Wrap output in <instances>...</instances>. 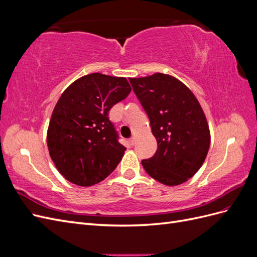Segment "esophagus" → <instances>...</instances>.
Listing matches in <instances>:
<instances>
[{
	"label": "esophagus",
	"mask_w": 257,
	"mask_h": 257,
	"mask_svg": "<svg viewBox=\"0 0 257 257\" xmlns=\"http://www.w3.org/2000/svg\"><path fill=\"white\" fill-rule=\"evenodd\" d=\"M136 144V138L135 137H132L131 139H130V145L131 146H134Z\"/></svg>",
	"instance_id": "esophagus-1"
}]
</instances>
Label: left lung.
I'll list each match as a JSON object with an SVG mask.
<instances>
[{"label":"left lung","mask_w":257,"mask_h":257,"mask_svg":"<svg viewBox=\"0 0 257 257\" xmlns=\"http://www.w3.org/2000/svg\"><path fill=\"white\" fill-rule=\"evenodd\" d=\"M150 120L158 150L142 161L147 174L168 186L186 182L204 164L210 130L198 99L176 77L155 73L130 78Z\"/></svg>","instance_id":"1"}]
</instances>
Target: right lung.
Returning <instances> with one entry per match:
<instances>
[{
	"label": "right lung",
	"instance_id": "1",
	"mask_svg": "<svg viewBox=\"0 0 257 257\" xmlns=\"http://www.w3.org/2000/svg\"><path fill=\"white\" fill-rule=\"evenodd\" d=\"M132 88L125 77L92 73L75 80L62 93L47 131L50 158L66 180L91 186L109 176L126 148L108 112Z\"/></svg>",
	"mask_w": 257,
	"mask_h": 257
}]
</instances>
